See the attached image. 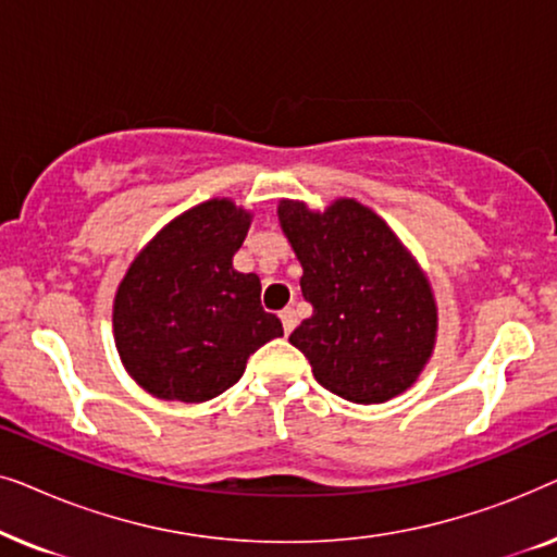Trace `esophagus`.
<instances>
[{"label":"esophagus","mask_w":557,"mask_h":557,"mask_svg":"<svg viewBox=\"0 0 557 557\" xmlns=\"http://www.w3.org/2000/svg\"><path fill=\"white\" fill-rule=\"evenodd\" d=\"M278 317H281V324H284V332L292 334L294 326H296V311L294 309H284Z\"/></svg>","instance_id":"34e87169"}]
</instances>
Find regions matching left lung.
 Listing matches in <instances>:
<instances>
[{
    "label": "left lung",
    "instance_id": "obj_1",
    "mask_svg": "<svg viewBox=\"0 0 557 557\" xmlns=\"http://www.w3.org/2000/svg\"><path fill=\"white\" fill-rule=\"evenodd\" d=\"M278 223L304 269V299L314 307L288 342L317 383L364 406L406 393L436 345L438 314L429 278L398 235L347 197L324 212L281 200Z\"/></svg>",
    "mask_w": 557,
    "mask_h": 557
}]
</instances>
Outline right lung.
I'll return each instance as SVG.
<instances>
[{
  "instance_id": "add662e5",
  "label": "right lung",
  "mask_w": 557,
  "mask_h": 557,
  "mask_svg": "<svg viewBox=\"0 0 557 557\" xmlns=\"http://www.w3.org/2000/svg\"><path fill=\"white\" fill-rule=\"evenodd\" d=\"M250 212L208 200L164 225L113 299V339L128 375L162 400L225 393L265 342L284 337L261 307V278L233 269Z\"/></svg>"
}]
</instances>
